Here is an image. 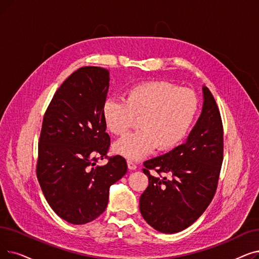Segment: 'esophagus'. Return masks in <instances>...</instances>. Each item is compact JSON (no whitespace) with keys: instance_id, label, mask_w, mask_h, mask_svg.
I'll return each instance as SVG.
<instances>
[{"instance_id":"1","label":"esophagus","mask_w":259,"mask_h":259,"mask_svg":"<svg viewBox=\"0 0 259 259\" xmlns=\"http://www.w3.org/2000/svg\"><path fill=\"white\" fill-rule=\"evenodd\" d=\"M127 165H128V168L130 170H134V169H137V165L134 164L132 161H130V160H128L127 161Z\"/></svg>"}]
</instances>
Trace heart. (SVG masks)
I'll return each instance as SVG.
<instances>
[{"mask_svg": "<svg viewBox=\"0 0 259 259\" xmlns=\"http://www.w3.org/2000/svg\"><path fill=\"white\" fill-rule=\"evenodd\" d=\"M193 90L163 80L144 81L130 87L122 99L107 98L102 108L109 132L125 134L140 118V131L113 145V150L130 160H140L154 148L174 149L188 134L199 112Z\"/></svg>", "mask_w": 259, "mask_h": 259, "instance_id": "b5f03b06", "label": "heart"}]
</instances>
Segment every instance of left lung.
Returning a JSON list of instances; mask_svg holds the SVG:
<instances>
[{
	"mask_svg": "<svg viewBox=\"0 0 259 259\" xmlns=\"http://www.w3.org/2000/svg\"><path fill=\"white\" fill-rule=\"evenodd\" d=\"M202 90L203 108L187 140L144 162L149 182L140 198V210L161 233H178L192 226L216 193L223 161V126L215 98L206 87ZM150 170L159 176L150 175Z\"/></svg>",
	"mask_w": 259,
	"mask_h": 259,
	"instance_id": "8db88e82",
	"label": "left lung"
}]
</instances>
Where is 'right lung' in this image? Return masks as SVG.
Listing matches in <instances>:
<instances>
[{"label": "right lung", "mask_w": 259, "mask_h": 259, "mask_svg": "<svg viewBox=\"0 0 259 259\" xmlns=\"http://www.w3.org/2000/svg\"><path fill=\"white\" fill-rule=\"evenodd\" d=\"M109 80L103 67H80L56 91L43 117L37 178L52 209L72 224L102 215L110 186L127 172L122 156H107L110 137L102 108ZM104 157L108 163L96 165Z\"/></svg>", "instance_id": "add662e5"}]
</instances>
